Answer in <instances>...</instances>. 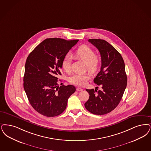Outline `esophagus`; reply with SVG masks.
Returning <instances> with one entry per match:
<instances>
[{"mask_svg":"<svg viewBox=\"0 0 151 151\" xmlns=\"http://www.w3.org/2000/svg\"><path fill=\"white\" fill-rule=\"evenodd\" d=\"M76 91H83V89L81 88H76Z\"/></svg>","mask_w":151,"mask_h":151,"instance_id":"34e87169","label":"esophagus"}]
</instances>
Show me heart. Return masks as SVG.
<instances>
[{
    "label": "heart",
    "instance_id": "b5f03b06",
    "mask_svg": "<svg viewBox=\"0 0 151 151\" xmlns=\"http://www.w3.org/2000/svg\"><path fill=\"white\" fill-rule=\"evenodd\" d=\"M75 56L79 60H83L86 64V68L91 73H94L98 69L101 63L99 56L95 54L93 49L86 45H82L78 47L75 52ZM71 56L67 55L62 62V67L66 73L71 71ZM91 78L89 73H76L68 78V81L73 84L83 86L87 84Z\"/></svg>",
    "mask_w": 151,
    "mask_h": 151
}]
</instances>
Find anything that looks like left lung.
<instances>
[{"label":"left lung","mask_w":151,"mask_h":151,"mask_svg":"<svg viewBox=\"0 0 151 151\" xmlns=\"http://www.w3.org/2000/svg\"><path fill=\"white\" fill-rule=\"evenodd\" d=\"M88 41L98 49L101 54V68L94 82L98 86L101 85L102 89H86L90 96L85 103V107L91 114L104 115L118 106L126 89L125 63L120 53L106 40L91 39Z\"/></svg>","instance_id":"obj_1"}]
</instances>
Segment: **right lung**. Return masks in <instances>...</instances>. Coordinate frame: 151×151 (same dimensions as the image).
Segmentation results:
<instances>
[{
    "label": "right lung",
    "instance_id": "1",
    "mask_svg": "<svg viewBox=\"0 0 151 151\" xmlns=\"http://www.w3.org/2000/svg\"><path fill=\"white\" fill-rule=\"evenodd\" d=\"M78 40L49 38L42 41L27 58L24 88L31 106L47 117L61 114L68 99L76 91L72 85L58 86L62 62Z\"/></svg>",
    "mask_w": 151,
    "mask_h": 151
}]
</instances>
